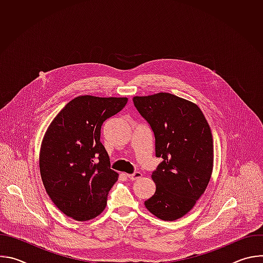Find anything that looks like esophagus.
<instances>
[{
  "label": "esophagus",
  "instance_id": "34e87169",
  "mask_svg": "<svg viewBox=\"0 0 263 263\" xmlns=\"http://www.w3.org/2000/svg\"><path fill=\"white\" fill-rule=\"evenodd\" d=\"M141 176H142V174H141L140 172H135L134 174H128V175H127V177H128L130 180H132V181L140 179Z\"/></svg>",
  "mask_w": 263,
  "mask_h": 263
}]
</instances>
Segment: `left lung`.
<instances>
[{
  "instance_id": "obj_1",
  "label": "left lung",
  "mask_w": 263,
  "mask_h": 263,
  "mask_svg": "<svg viewBox=\"0 0 263 263\" xmlns=\"http://www.w3.org/2000/svg\"><path fill=\"white\" fill-rule=\"evenodd\" d=\"M133 102L151 126L156 156L162 158L152 174L155 194L144 206L160 219H178L193 209L210 181V127L197 104L168 92L134 97Z\"/></svg>"
}]
</instances>
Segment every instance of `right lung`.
Here are the masks:
<instances>
[{
	"label": "right lung",
	"instance_id": "add662e5",
	"mask_svg": "<svg viewBox=\"0 0 263 263\" xmlns=\"http://www.w3.org/2000/svg\"><path fill=\"white\" fill-rule=\"evenodd\" d=\"M127 102V98H74L55 117L44 136L40 153L44 186L55 206L73 219H92L106 207L119 174L110 168L100 140L101 128Z\"/></svg>",
	"mask_w": 263,
	"mask_h": 263
}]
</instances>
